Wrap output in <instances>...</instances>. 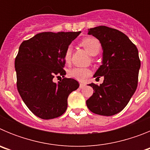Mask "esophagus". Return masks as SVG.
<instances>
[{"instance_id": "1", "label": "esophagus", "mask_w": 150, "mask_h": 150, "mask_svg": "<svg viewBox=\"0 0 150 150\" xmlns=\"http://www.w3.org/2000/svg\"><path fill=\"white\" fill-rule=\"evenodd\" d=\"M85 86H86V84H85V83H80V84H79V88H84Z\"/></svg>"}]
</instances>
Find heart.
I'll return each instance as SVG.
<instances>
[{"label": "heart", "instance_id": "obj_1", "mask_svg": "<svg viewBox=\"0 0 150 150\" xmlns=\"http://www.w3.org/2000/svg\"><path fill=\"white\" fill-rule=\"evenodd\" d=\"M81 46L87 50L91 56H95L100 52V44L99 41L94 38H86L80 43ZM72 54V46H68L64 53V60L65 63L71 62ZM91 74V71L86 67H74L69 71V76L78 81H84Z\"/></svg>", "mask_w": 150, "mask_h": 150}]
</instances>
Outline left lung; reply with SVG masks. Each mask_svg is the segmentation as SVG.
Wrapping results in <instances>:
<instances>
[{
	"label": "left lung",
	"mask_w": 150,
	"mask_h": 150,
	"mask_svg": "<svg viewBox=\"0 0 150 150\" xmlns=\"http://www.w3.org/2000/svg\"><path fill=\"white\" fill-rule=\"evenodd\" d=\"M88 34L101 44L102 64L94 77L104 76V82L99 86L88 85L95 92L86 105L95 114L113 116L126 107L137 89L140 67L138 50L124 33L116 29L101 25L88 29Z\"/></svg>",
	"instance_id": "1"
}]
</instances>
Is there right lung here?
<instances>
[{
	"instance_id": "add662e5",
	"label": "right lung",
	"mask_w": 150,
	"mask_h": 150,
	"mask_svg": "<svg viewBox=\"0 0 150 150\" xmlns=\"http://www.w3.org/2000/svg\"><path fill=\"white\" fill-rule=\"evenodd\" d=\"M78 32H42L19 46L15 59L17 89L24 103L35 116L51 120L62 116L67 107V98L79 88V83L64 77L66 48ZM63 79L58 83L55 77Z\"/></svg>"
}]
</instances>
